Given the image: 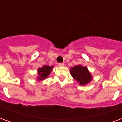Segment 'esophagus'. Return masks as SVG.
<instances>
[{
	"label": "esophagus",
	"mask_w": 122,
	"mask_h": 122,
	"mask_svg": "<svg viewBox=\"0 0 122 122\" xmlns=\"http://www.w3.org/2000/svg\"><path fill=\"white\" fill-rule=\"evenodd\" d=\"M58 65L59 66H64L65 64H64L63 63H59L58 64Z\"/></svg>",
	"instance_id": "1"
}]
</instances>
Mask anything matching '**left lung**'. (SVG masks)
<instances>
[{
  "label": "left lung",
  "instance_id": "8db88e82",
  "mask_svg": "<svg viewBox=\"0 0 122 122\" xmlns=\"http://www.w3.org/2000/svg\"><path fill=\"white\" fill-rule=\"evenodd\" d=\"M70 74L80 85H86L92 79L91 74L87 70L86 67H83L81 65L74 66L71 68Z\"/></svg>",
  "mask_w": 122,
  "mask_h": 122
}]
</instances>
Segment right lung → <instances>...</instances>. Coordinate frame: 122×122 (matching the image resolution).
Returning a JSON list of instances; mask_svg holds the SVG:
<instances>
[{
	"label": "right lung",
	"mask_w": 122,
	"mask_h": 122,
	"mask_svg": "<svg viewBox=\"0 0 122 122\" xmlns=\"http://www.w3.org/2000/svg\"><path fill=\"white\" fill-rule=\"evenodd\" d=\"M52 68L53 66L45 65L43 66L42 68H39L38 74L39 76V77H38L39 80H43V79H45L46 77H47L50 74Z\"/></svg>",
	"instance_id": "1"
}]
</instances>
